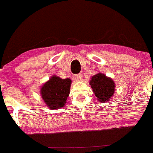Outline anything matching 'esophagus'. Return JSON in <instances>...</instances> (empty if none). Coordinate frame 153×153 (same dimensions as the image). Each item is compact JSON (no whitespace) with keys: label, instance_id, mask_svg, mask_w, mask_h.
<instances>
[{"label":"esophagus","instance_id":"1","mask_svg":"<svg viewBox=\"0 0 153 153\" xmlns=\"http://www.w3.org/2000/svg\"><path fill=\"white\" fill-rule=\"evenodd\" d=\"M74 78L76 81H80V80H82V76L81 74H78L75 75Z\"/></svg>","mask_w":153,"mask_h":153}]
</instances>
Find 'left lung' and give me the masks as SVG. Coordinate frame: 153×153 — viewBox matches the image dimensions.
Wrapping results in <instances>:
<instances>
[{"mask_svg": "<svg viewBox=\"0 0 153 153\" xmlns=\"http://www.w3.org/2000/svg\"><path fill=\"white\" fill-rule=\"evenodd\" d=\"M89 84L100 102L111 100L115 88V84L112 79L99 73L91 77Z\"/></svg>", "mask_w": 153, "mask_h": 153, "instance_id": "1", "label": "left lung"}]
</instances>
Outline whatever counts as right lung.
I'll list each match as a JSON object with an SVG mask.
<instances>
[{
	"mask_svg": "<svg viewBox=\"0 0 153 153\" xmlns=\"http://www.w3.org/2000/svg\"><path fill=\"white\" fill-rule=\"evenodd\" d=\"M71 82L70 79H63L53 75L42 85L40 94L44 102L50 108L59 109L65 105Z\"/></svg>",
	"mask_w": 153,
	"mask_h": 153,
	"instance_id": "add662e5",
	"label": "right lung"
}]
</instances>
